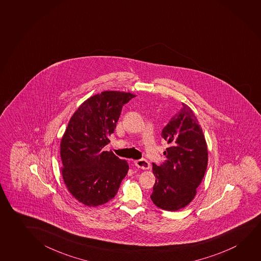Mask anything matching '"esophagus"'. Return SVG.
Returning a JSON list of instances; mask_svg holds the SVG:
<instances>
[{
    "label": "esophagus",
    "instance_id": "obj_1",
    "mask_svg": "<svg viewBox=\"0 0 261 261\" xmlns=\"http://www.w3.org/2000/svg\"><path fill=\"white\" fill-rule=\"evenodd\" d=\"M134 164H135L137 167L143 169V170L150 168V163H149L148 161L144 159V158H142L140 160L135 161Z\"/></svg>",
    "mask_w": 261,
    "mask_h": 261
}]
</instances>
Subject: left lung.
Wrapping results in <instances>:
<instances>
[{"instance_id": "obj_1", "label": "left lung", "mask_w": 261, "mask_h": 261, "mask_svg": "<svg viewBox=\"0 0 261 261\" xmlns=\"http://www.w3.org/2000/svg\"><path fill=\"white\" fill-rule=\"evenodd\" d=\"M168 147L166 160L152 164L156 178L151 199L158 208L175 212L193 201L208 165V150L203 133L193 110L182 103L180 111L162 131Z\"/></svg>"}]
</instances>
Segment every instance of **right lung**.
<instances>
[{
    "instance_id": "right-lung-1",
    "label": "right lung",
    "mask_w": 261,
    "mask_h": 261,
    "mask_svg": "<svg viewBox=\"0 0 261 261\" xmlns=\"http://www.w3.org/2000/svg\"><path fill=\"white\" fill-rule=\"evenodd\" d=\"M131 93L104 91L91 96L74 113L60 143L62 176L77 201L96 207L112 200L128 172V164L103 151L116 129Z\"/></svg>"
}]
</instances>
